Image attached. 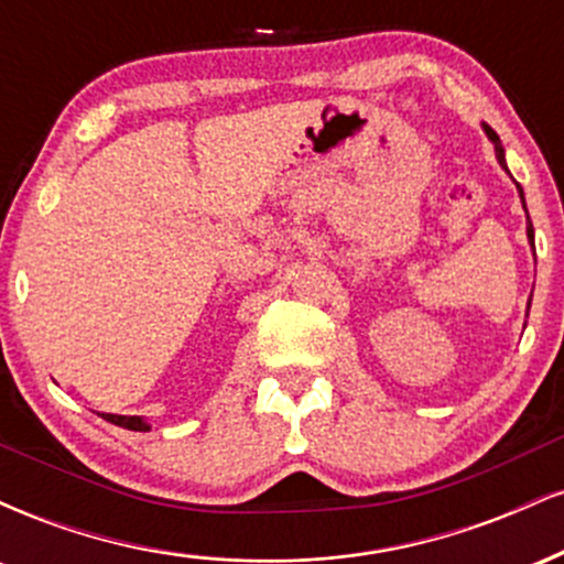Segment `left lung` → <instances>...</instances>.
<instances>
[{
  "label": "left lung",
  "mask_w": 564,
  "mask_h": 564,
  "mask_svg": "<svg viewBox=\"0 0 564 564\" xmlns=\"http://www.w3.org/2000/svg\"><path fill=\"white\" fill-rule=\"evenodd\" d=\"M485 134H488V138L494 140L496 156H498V161H501L503 170H507V161H503V148H501V140H498V134L488 124H485ZM517 187H520V185H517ZM520 196H522V187H520ZM522 204H525V196H522ZM528 238H530V243H533V225H530V217H528ZM533 249H535V243H533ZM528 310H530V304H528Z\"/></svg>",
  "instance_id": "obj_1"
}]
</instances>
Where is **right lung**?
Segmentation results:
<instances>
[{
  "label": "right lung",
  "instance_id": "1",
  "mask_svg": "<svg viewBox=\"0 0 564 564\" xmlns=\"http://www.w3.org/2000/svg\"><path fill=\"white\" fill-rule=\"evenodd\" d=\"M102 419H106V422H111V424L124 426V430H134V432H148V430H151V424L142 422L140 416H116V413H102Z\"/></svg>",
  "mask_w": 564,
  "mask_h": 564
}]
</instances>
